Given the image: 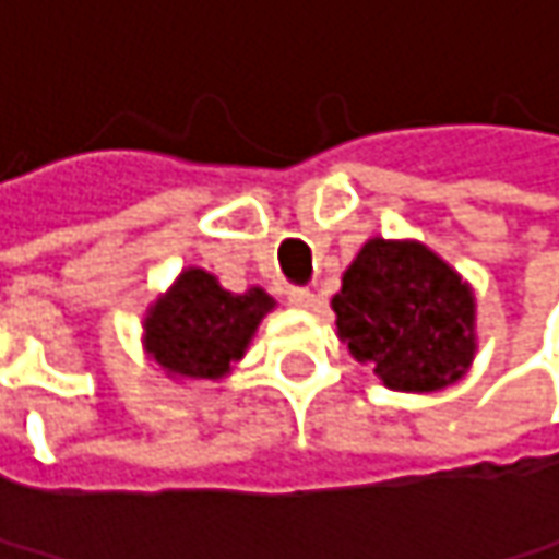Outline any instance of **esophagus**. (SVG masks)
<instances>
[{"mask_svg": "<svg viewBox=\"0 0 559 559\" xmlns=\"http://www.w3.org/2000/svg\"><path fill=\"white\" fill-rule=\"evenodd\" d=\"M287 304L297 307V310H313L317 307V294L310 287H290L287 290Z\"/></svg>", "mask_w": 559, "mask_h": 559, "instance_id": "1", "label": "esophagus"}]
</instances>
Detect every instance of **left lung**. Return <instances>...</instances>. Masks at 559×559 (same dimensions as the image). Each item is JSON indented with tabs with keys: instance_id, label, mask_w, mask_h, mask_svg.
I'll return each instance as SVG.
<instances>
[{
	"instance_id": "left-lung-1",
	"label": "left lung",
	"mask_w": 559,
	"mask_h": 559,
	"mask_svg": "<svg viewBox=\"0 0 559 559\" xmlns=\"http://www.w3.org/2000/svg\"><path fill=\"white\" fill-rule=\"evenodd\" d=\"M333 310L349 353L389 389L437 391L473 362V290L420 242H366Z\"/></svg>"
}]
</instances>
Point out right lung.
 <instances>
[{
    "mask_svg": "<svg viewBox=\"0 0 559 559\" xmlns=\"http://www.w3.org/2000/svg\"><path fill=\"white\" fill-rule=\"evenodd\" d=\"M272 310L262 287L233 294L200 269L183 272L145 320L152 356L170 376L219 379L242 359L259 320Z\"/></svg>",
    "mask_w": 559,
    "mask_h": 559,
    "instance_id": "obj_1",
    "label": "right lung"
}]
</instances>
